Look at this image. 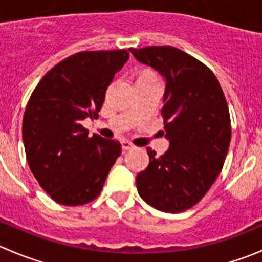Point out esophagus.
Wrapping results in <instances>:
<instances>
[{"instance_id": "1", "label": "esophagus", "mask_w": 262, "mask_h": 262, "mask_svg": "<svg viewBox=\"0 0 262 262\" xmlns=\"http://www.w3.org/2000/svg\"><path fill=\"white\" fill-rule=\"evenodd\" d=\"M121 148H123V150H129V149H132V148H134V146L130 143V142L124 141V142H121Z\"/></svg>"}]
</instances>
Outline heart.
<instances>
[{"label": "heart", "instance_id": "1", "mask_svg": "<svg viewBox=\"0 0 262 262\" xmlns=\"http://www.w3.org/2000/svg\"><path fill=\"white\" fill-rule=\"evenodd\" d=\"M138 80H146V81L157 80V77H156V75L150 70H142L138 76Z\"/></svg>", "mask_w": 262, "mask_h": 262}]
</instances>
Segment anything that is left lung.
Segmentation results:
<instances>
[{
	"mask_svg": "<svg viewBox=\"0 0 262 262\" xmlns=\"http://www.w3.org/2000/svg\"><path fill=\"white\" fill-rule=\"evenodd\" d=\"M129 52L165 77L161 114L170 142L160 157L147 148L149 165L137 175V189L156 209L184 212L207 194L228 152L231 118L223 90L207 66L180 49L163 46Z\"/></svg>",
	"mask_w": 262,
	"mask_h": 262,
	"instance_id": "obj_1",
	"label": "left lung"
}]
</instances>
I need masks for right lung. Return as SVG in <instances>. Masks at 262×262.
I'll list each match as a JSON object with an SVG mask.
<instances>
[{"label":"right lung","mask_w":262,"mask_h":262,"mask_svg":"<svg viewBox=\"0 0 262 262\" xmlns=\"http://www.w3.org/2000/svg\"><path fill=\"white\" fill-rule=\"evenodd\" d=\"M128 58L124 49L76 53L53 67L31 94L23 119L26 160L59 204L96 199L120 156L118 141L89 137L81 121L99 116L107 86Z\"/></svg>","instance_id":"1"}]
</instances>
